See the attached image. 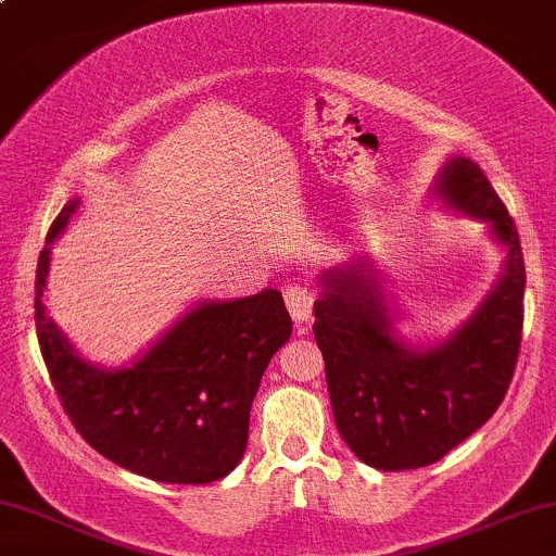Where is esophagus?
<instances>
[{
	"mask_svg": "<svg viewBox=\"0 0 556 556\" xmlns=\"http://www.w3.org/2000/svg\"><path fill=\"white\" fill-rule=\"evenodd\" d=\"M313 292L307 290L303 285H290L285 290V303H287V311H290V316L295 324H307V320L313 318Z\"/></svg>",
	"mask_w": 556,
	"mask_h": 556,
	"instance_id": "esophagus-1",
	"label": "esophagus"
}]
</instances>
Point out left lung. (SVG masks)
Listing matches in <instances>:
<instances>
[{
    "instance_id": "1",
    "label": "left lung",
    "mask_w": 556,
    "mask_h": 556,
    "mask_svg": "<svg viewBox=\"0 0 556 556\" xmlns=\"http://www.w3.org/2000/svg\"><path fill=\"white\" fill-rule=\"evenodd\" d=\"M434 193L490 225L507 251L500 282L460 329L438 344L401 342L359 258L320 274L313 305L339 434L380 471L430 466L477 432L503 404L520 352L526 266L513 217L473 160L443 165Z\"/></svg>"
}]
</instances>
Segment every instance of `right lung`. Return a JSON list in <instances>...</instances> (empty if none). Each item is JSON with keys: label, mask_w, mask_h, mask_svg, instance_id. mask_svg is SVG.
<instances>
[{"label": "right lung", "mask_w": 556, "mask_h": 556, "mask_svg": "<svg viewBox=\"0 0 556 556\" xmlns=\"http://www.w3.org/2000/svg\"><path fill=\"white\" fill-rule=\"evenodd\" d=\"M79 199L53 219V243ZM36 269V331L66 417L100 456L165 484H210L230 473L249 443L261 376L292 333L277 290L193 305L142 357L98 367L72 350L53 324L43 290L51 249Z\"/></svg>", "instance_id": "1"}]
</instances>
